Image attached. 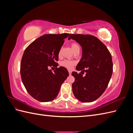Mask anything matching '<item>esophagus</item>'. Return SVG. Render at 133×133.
Instances as JSON below:
<instances>
[{
	"label": "esophagus",
	"instance_id": "esophagus-1",
	"mask_svg": "<svg viewBox=\"0 0 133 133\" xmlns=\"http://www.w3.org/2000/svg\"><path fill=\"white\" fill-rule=\"evenodd\" d=\"M68 71H69V75H71V70H68Z\"/></svg>",
	"mask_w": 133,
	"mask_h": 133
}]
</instances>
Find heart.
I'll return each mask as SVG.
<instances>
[{"label":"heart","instance_id":"obj_1","mask_svg":"<svg viewBox=\"0 0 133 133\" xmlns=\"http://www.w3.org/2000/svg\"><path fill=\"white\" fill-rule=\"evenodd\" d=\"M70 46L72 50H73L74 52L76 51L77 50H80V47L79 45L77 43H71L70 44ZM61 55V50H59L58 53V56L60 57ZM75 63L73 61H71V60H64L63 61L60 62V65L65 67L67 69H71V68H73V66L74 65Z\"/></svg>","mask_w":133,"mask_h":133}]
</instances>
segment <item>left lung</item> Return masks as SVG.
Here are the masks:
<instances>
[{"mask_svg":"<svg viewBox=\"0 0 133 133\" xmlns=\"http://www.w3.org/2000/svg\"><path fill=\"white\" fill-rule=\"evenodd\" d=\"M82 47V58L76 67L81 73L73 71L75 78L72 90L75 97L80 102L89 103L97 99L105 90L112 73L111 54L100 40L89 34H71ZM86 73L83 76L84 72Z\"/></svg>","mask_w":133,"mask_h":133,"instance_id":"1","label":"left lung"}]
</instances>
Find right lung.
<instances>
[{"label":"right lung","mask_w":133,"mask_h":133,"mask_svg":"<svg viewBox=\"0 0 133 133\" xmlns=\"http://www.w3.org/2000/svg\"><path fill=\"white\" fill-rule=\"evenodd\" d=\"M70 34H45L32 42L24 52L21 75L26 90L41 102L57 97L60 87L68 76L65 68H58V53ZM55 67L54 72L49 68Z\"/></svg>","instance_id":"right-lung-1"}]
</instances>
